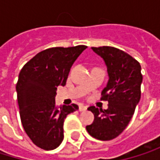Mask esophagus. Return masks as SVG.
Instances as JSON below:
<instances>
[{
	"instance_id": "esophagus-1",
	"label": "esophagus",
	"mask_w": 160,
	"mask_h": 160,
	"mask_svg": "<svg viewBox=\"0 0 160 160\" xmlns=\"http://www.w3.org/2000/svg\"><path fill=\"white\" fill-rule=\"evenodd\" d=\"M86 109H87V107H85V106H80V108H79L80 111H85Z\"/></svg>"
}]
</instances>
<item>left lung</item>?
<instances>
[{
	"label": "left lung",
	"instance_id": "1",
	"mask_svg": "<svg viewBox=\"0 0 160 160\" xmlns=\"http://www.w3.org/2000/svg\"><path fill=\"white\" fill-rule=\"evenodd\" d=\"M108 68V81L102 91L101 100L108 101V109L90 107L94 120L86 130L91 136L109 141L118 136L128 126L141 98L143 75L140 63L119 49L102 46L92 47Z\"/></svg>",
	"mask_w": 160,
	"mask_h": 160
}]
</instances>
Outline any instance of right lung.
Returning a JSON list of instances; mask_svg holds the SVG:
<instances>
[{
  "instance_id": "add662e5",
  "label": "right lung",
  "mask_w": 160,
  "mask_h": 160,
  "mask_svg": "<svg viewBox=\"0 0 160 160\" xmlns=\"http://www.w3.org/2000/svg\"><path fill=\"white\" fill-rule=\"evenodd\" d=\"M85 45L53 47L40 52L21 69L16 83L19 114L23 128L38 147L52 150L64 139L66 117L79 109L75 104L56 107L59 85L65 86L70 68Z\"/></svg>"
}]
</instances>
